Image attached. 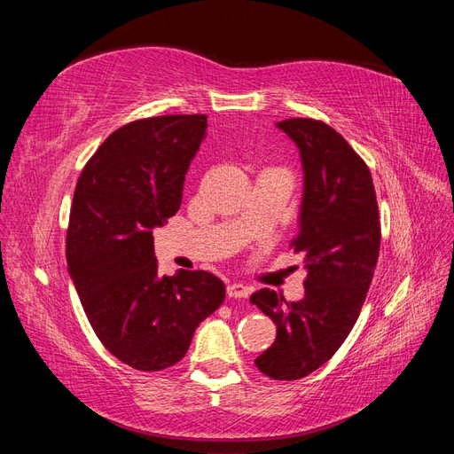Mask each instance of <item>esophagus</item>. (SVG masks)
I'll list each match as a JSON object with an SVG mask.
<instances>
[{
    "label": "esophagus",
    "instance_id": "34e87169",
    "mask_svg": "<svg viewBox=\"0 0 454 454\" xmlns=\"http://www.w3.org/2000/svg\"><path fill=\"white\" fill-rule=\"evenodd\" d=\"M250 294H252V290H250L248 286H244V284L232 282V284L227 286V295L231 299H244V297H248Z\"/></svg>",
    "mask_w": 454,
    "mask_h": 454
}]
</instances>
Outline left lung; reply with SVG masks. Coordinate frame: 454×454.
I'll use <instances>...</instances> for the list:
<instances>
[{
  "instance_id": "1",
  "label": "left lung",
  "mask_w": 454,
  "mask_h": 454,
  "mask_svg": "<svg viewBox=\"0 0 454 454\" xmlns=\"http://www.w3.org/2000/svg\"><path fill=\"white\" fill-rule=\"evenodd\" d=\"M277 127L299 149L303 200L294 250L303 254L305 297L287 303L267 287L252 294L277 324V339L255 365L274 380H297L322 367L358 320L380 248L371 172L342 136L322 121L286 119Z\"/></svg>"
}]
</instances>
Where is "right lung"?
<instances>
[{
	"instance_id": "1",
	"label": "right lung",
	"mask_w": 454,
	"mask_h": 454,
	"mask_svg": "<svg viewBox=\"0 0 454 454\" xmlns=\"http://www.w3.org/2000/svg\"><path fill=\"white\" fill-rule=\"evenodd\" d=\"M206 127V115L129 122L107 136L74 193L67 272L96 337L138 371L180 362L225 299V284L206 270L160 277L153 248V229L180 210Z\"/></svg>"
}]
</instances>
